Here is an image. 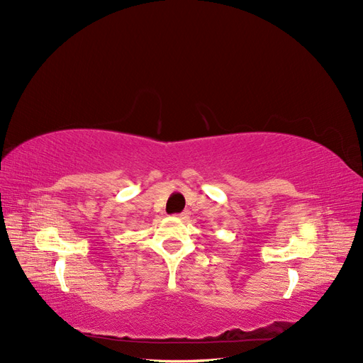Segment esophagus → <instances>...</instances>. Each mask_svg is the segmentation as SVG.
I'll return each instance as SVG.
<instances>
[{"mask_svg":"<svg viewBox=\"0 0 363 363\" xmlns=\"http://www.w3.org/2000/svg\"><path fill=\"white\" fill-rule=\"evenodd\" d=\"M189 216H191V212H189V211H184V212H182V213L179 215V218L183 219V221H186V219H189Z\"/></svg>","mask_w":363,"mask_h":363,"instance_id":"1","label":"esophagus"}]
</instances>
